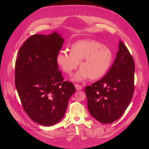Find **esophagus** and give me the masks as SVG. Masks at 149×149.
<instances>
[{"label": "esophagus", "mask_w": 149, "mask_h": 149, "mask_svg": "<svg viewBox=\"0 0 149 149\" xmlns=\"http://www.w3.org/2000/svg\"><path fill=\"white\" fill-rule=\"evenodd\" d=\"M74 86H75V88H76V89L77 91H80V90H81L82 88H83V86H82L81 85L75 84Z\"/></svg>", "instance_id": "obj_1"}]
</instances>
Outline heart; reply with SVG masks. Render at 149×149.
Segmentation results:
<instances>
[{
    "label": "heart",
    "instance_id": "1",
    "mask_svg": "<svg viewBox=\"0 0 149 149\" xmlns=\"http://www.w3.org/2000/svg\"><path fill=\"white\" fill-rule=\"evenodd\" d=\"M70 52H60L56 57V63L64 72L71 75L80 63L81 69L72 79L76 82L88 78L92 80L102 78L109 69L113 60V53L109 47L92 40L74 43Z\"/></svg>",
    "mask_w": 149,
    "mask_h": 149
}]
</instances>
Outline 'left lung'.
I'll return each instance as SVG.
<instances>
[{
	"label": "left lung",
	"instance_id": "obj_1",
	"mask_svg": "<svg viewBox=\"0 0 149 149\" xmlns=\"http://www.w3.org/2000/svg\"><path fill=\"white\" fill-rule=\"evenodd\" d=\"M134 71L133 58L119 41L116 57L105 76L85 88L88 109L94 118L107 124L121 117L132 98Z\"/></svg>",
	"mask_w": 149,
	"mask_h": 149
}]
</instances>
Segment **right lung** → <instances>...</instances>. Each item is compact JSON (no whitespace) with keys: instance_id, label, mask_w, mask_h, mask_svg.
Listing matches in <instances>:
<instances>
[{"instance_id":"add662e5","label":"right lung","mask_w":149,"mask_h":149,"mask_svg":"<svg viewBox=\"0 0 149 149\" xmlns=\"http://www.w3.org/2000/svg\"><path fill=\"white\" fill-rule=\"evenodd\" d=\"M61 34H34L23 43L15 66V84L29 118L43 126L57 123L64 117L73 83L64 81L56 57L64 43Z\"/></svg>"}]
</instances>
